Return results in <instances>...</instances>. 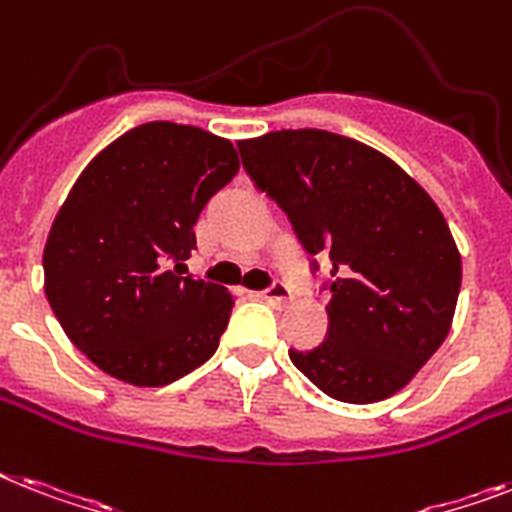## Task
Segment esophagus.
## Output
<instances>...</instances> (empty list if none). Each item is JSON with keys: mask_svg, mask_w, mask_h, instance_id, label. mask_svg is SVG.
Listing matches in <instances>:
<instances>
[{"mask_svg": "<svg viewBox=\"0 0 512 512\" xmlns=\"http://www.w3.org/2000/svg\"><path fill=\"white\" fill-rule=\"evenodd\" d=\"M260 297L268 299V302H278V305H286V302H292V289L281 281H276L273 286H268L265 292H260Z\"/></svg>", "mask_w": 512, "mask_h": 512, "instance_id": "obj_1", "label": "esophagus"}]
</instances>
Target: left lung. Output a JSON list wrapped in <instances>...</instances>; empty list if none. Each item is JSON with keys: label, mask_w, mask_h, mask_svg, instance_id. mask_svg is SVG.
I'll return each mask as SVG.
<instances>
[{"label": "left lung", "mask_w": 512, "mask_h": 512, "mask_svg": "<svg viewBox=\"0 0 512 512\" xmlns=\"http://www.w3.org/2000/svg\"><path fill=\"white\" fill-rule=\"evenodd\" d=\"M239 152L302 247L334 265L326 342L289 350L292 363L352 405L405 389L450 334L463 281L442 210L378 149L321 128L270 131Z\"/></svg>", "instance_id": "1"}]
</instances>
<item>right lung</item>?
I'll return each instance as SVG.
<instances>
[{
    "mask_svg": "<svg viewBox=\"0 0 512 512\" xmlns=\"http://www.w3.org/2000/svg\"><path fill=\"white\" fill-rule=\"evenodd\" d=\"M236 173L231 141L170 120L131 128L83 168L47 236L44 292L99 371L165 386L218 350L234 294L181 268L199 213Z\"/></svg>",
    "mask_w": 512,
    "mask_h": 512,
    "instance_id": "obj_1",
    "label": "right lung"
}]
</instances>
